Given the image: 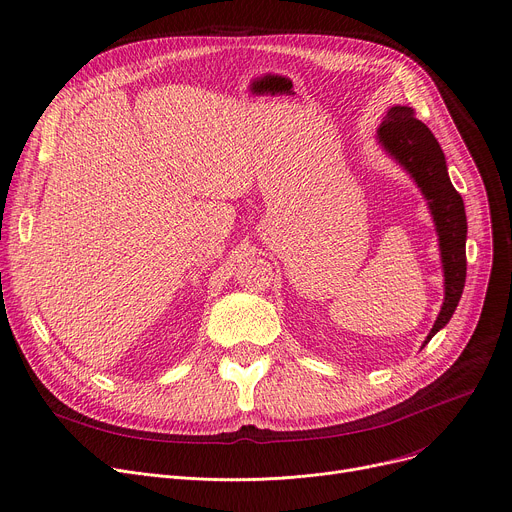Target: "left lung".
I'll list each match as a JSON object with an SVG mask.
<instances>
[{
	"mask_svg": "<svg viewBox=\"0 0 512 512\" xmlns=\"http://www.w3.org/2000/svg\"><path fill=\"white\" fill-rule=\"evenodd\" d=\"M380 143L384 149L405 168L432 209L436 230L440 236L442 267H444V305L436 324L429 332L425 344L440 332L461 301L467 278V215L465 203L459 191L452 186L446 159L440 143L407 105L390 107L384 122L378 130ZM423 344V346H425Z\"/></svg>",
	"mask_w": 512,
	"mask_h": 512,
	"instance_id": "left-lung-1",
	"label": "left lung"
}]
</instances>
